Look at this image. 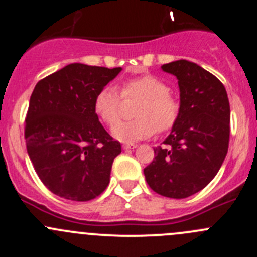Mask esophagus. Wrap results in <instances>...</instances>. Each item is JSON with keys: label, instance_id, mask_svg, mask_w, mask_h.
Here are the masks:
<instances>
[{"label": "esophagus", "instance_id": "obj_1", "mask_svg": "<svg viewBox=\"0 0 257 257\" xmlns=\"http://www.w3.org/2000/svg\"><path fill=\"white\" fill-rule=\"evenodd\" d=\"M122 148H123L124 150H128V149L138 148V145H136V144H123V145H122Z\"/></svg>", "mask_w": 257, "mask_h": 257}]
</instances>
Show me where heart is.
<instances>
[{
	"label": "heart",
	"instance_id": "1",
	"mask_svg": "<svg viewBox=\"0 0 257 257\" xmlns=\"http://www.w3.org/2000/svg\"><path fill=\"white\" fill-rule=\"evenodd\" d=\"M169 92L167 83L154 75L131 78L122 84L121 93L114 85H104L94 98V112L104 123L113 124L119 117L122 97L141 98L135 109L136 118L117 122L112 127L117 140L134 143L150 138L156 130H170L177 123L180 106Z\"/></svg>",
	"mask_w": 257,
	"mask_h": 257
}]
</instances>
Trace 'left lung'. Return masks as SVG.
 I'll return each mask as SVG.
<instances>
[{
	"mask_svg": "<svg viewBox=\"0 0 257 257\" xmlns=\"http://www.w3.org/2000/svg\"><path fill=\"white\" fill-rule=\"evenodd\" d=\"M161 69L178 79L179 118L144 174L154 192L182 199L207 187L222 167L231 111L224 85L195 63L180 59Z\"/></svg>",
	"mask_w": 257,
	"mask_h": 257,
	"instance_id": "left-lung-1",
	"label": "left lung"
}]
</instances>
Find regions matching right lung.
Listing matches in <instances>:
<instances>
[{
	"mask_svg": "<svg viewBox=\"0 0 257 257\" xmlns=\"http://www.w3.org/2000/svg\"><path fill=\"white\" fill-rule=\"evenodd\" d=\"M121 70L73 63L34 88L25 119L26 149L36 174L54 194L87 202L108 185L121 144L98 121L94 98Z\"/></svg>",
	"mask_w": 257,
	"mask_h": 257,
	"instance_id": "1",
	"label": "right lung"
}]
</instances>
